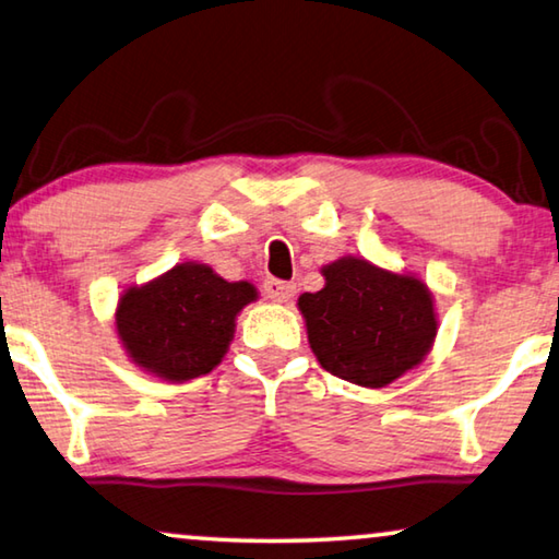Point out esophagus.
Instances as JSON below:
<instances>
[{
  "label": "esophagus",
  "mask_w": 559,
  "mask_h": 559,
  "mask_svg": "<svg viewBox=\"0 0 559 559\" xmlns=\"http://www.w3.org/2000/svg\"><path fill=\"white\" fill-rule=\"evenodd\" d=\"M263 290H265V296H269L271 300H276V304H288V300L296 294V286L288 281L269 278L263 283Z\"/></svg>",
  "instance_id": "34e87169"
}]
</instances>
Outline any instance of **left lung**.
Segmentation results:
<instances>
[{
	"instance_id": "obj_1",
	"label": "left lung",
	"mask_w": 559,
	"mask_h": 559,
	"mask_svg": "<svg viewBox=\"0 0 559 559\" xmlns=\"http://www.w3.org/2000/svg\"><path fill=\"white\" fill-rule=\"evenodd\" d=\"M321 273L325 286L300 296L298 311L328 373L362 388H383L428 356L438 318L420 278L356 255H343Z\"/></svg>"
}]
</instances>
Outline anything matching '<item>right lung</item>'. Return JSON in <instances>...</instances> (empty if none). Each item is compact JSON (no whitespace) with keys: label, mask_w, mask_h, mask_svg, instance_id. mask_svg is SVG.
Listing matches in <instances>:
<instances>
[{"label":"right lung","mask_w":559,"mask_h":559,"mask_svg":"<svg viewBox=\"0 0 559 559\" xmlns=\"http://www.w3.org/2000/svg\"><path fill=\"white\" fill-rule=\"evenodd\" d=\"M259 298L248 281H226L203 263H179L131 286L117 306V333L129 358L156 378L183 383L206 376L234 341L236 316Z\"/></svg>","instance_id":"right-lung-1"}]
</instances>
